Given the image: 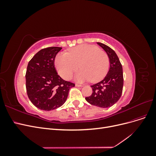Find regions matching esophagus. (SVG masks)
I'll return each mask as SVG.
<instances>
[{
    "mask_svg": "<svg viewBox=\"0 0 156 156\" xmlns=\"http://www.w3.org/2000/svg\"><path fill=\"white\" fill-rule=\"evenodd\" d=\"M75 86L77 87H83L82 84H75Z\"/></svg>",
    "mask_w": 156,
    "mask_h": 156,
    "instance_id": "obj_1",
    "label": "esophagus"
}]
</instances>
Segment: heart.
<instances>
[{"label": "heart", "instance_id": "b5f03b06", "mask_svg": "<svg viewBox=\"0 0 156 156\" xmlns=\"http://www.w3.org/2000/svg\"><path fill=\"white\" fill-rule=\"evenodd\" d=\"M55 64L59 75L68 80L73 73L81 67L75 79L83 82L92 79L97 81L106 74L109 61L107 54L93 45H81L70 49L67 53H59L56 56Z\"/></svg>", "mask_w": 156, "mask_h": 156}]
</instances>
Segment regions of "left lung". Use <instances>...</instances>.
Returning a JSON list of instances; mask_svg holds the SVG:
<instances>
[{"label":"left lung","mask_w":156,"mask_h":156,"mask_svg":"<svg viewBox=\"0 0 156 156\" xmlns=\"http://www.w3.org/2000/svg\"><path fill=\"white\" fill-rule=\"evenodd\" d=\"M97 44L107 53L110 67L104 79L90 86L93 92L90 96L86 97L85 100L92 105L107 108L115 104L121 97L124 84L123 69L114 50L102 43Z\"/></svg>","instance_id":"left-lung-1"}]
</instances>
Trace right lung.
<instances>
[{
	"mask_svg": "<svg viewBox=\"0 0 156 156\" xmlns=\"http://www.w3.org/2000/svg\"><path fill=\"white\" fill-rule=\"evenodd\" d=\"M62 48L50 47L41 49L27 66L26 88L32 104L44 111L54 110L62 106L75 84L66 81L55 67V56Z\"/></svg>",
	"mask_w": 156,
	"mask_h": 156,
	"instance_id": "add662e5",
	"label": "right lung"
}]
</instances>
